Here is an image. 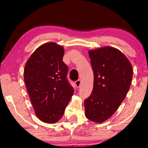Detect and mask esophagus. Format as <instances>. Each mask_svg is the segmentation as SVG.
<instances>
[{
	"mask_svg": "<svg viewBox=\"0 0 148 148\" xmlns=\"http://www.w3.org/2000/svg\"><path fill=\"white\" fill-rule=\"evenodd\" d=\"M81 84H82V82H81L80 79L77 80L76 82H75V86H76L77 88H79V87L81 86Z\"/></svg>",
	"mask_w": 148,
	"mask_h": 148,
	"instance_id": "esophagus-1",
	"label": "esophagus"
}]
</instances>
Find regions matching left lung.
I'll use <instances>...</instances> for the list:
<instances>
[{
    "instance_id": "8db88e82",
    "label": "left lung",
    "mask_w": 148,
    "mask_h": 148,
    "mask_svg": "<svg viewBox=\"0 0 148 148\" xmlns=\"http://www.w3.org/2000/svg\"><path fill=\"white\" fill-rule=\"evenodd\" d=\"M94 86L84 101L86 118L95 123L108 119L127 96L133 77V69L126 56L116 48L104 46L88 52Z\"/></svg>"
}]
</instances>
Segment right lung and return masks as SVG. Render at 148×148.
Listing matches in <instances>:
<instances>
[{
    "label": "right lung",
    "instance_id": "1",
    "mask_svg": "<svg viewBox=\"0 0 148 148\" xmlns=\"http://www.w3.org/2000/svg\"><path fill=\"white\" fill-rule=\"evenodd\" d=\"M64 48L54 42L39 46L25 64L24 80L36 115L42 122L61 119L73 94L68 82V67L62 58Z\"/></svg>",
    "mask_w": 148,
    "mask_h": 148
}]
</instances>
